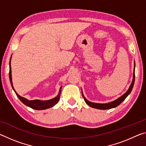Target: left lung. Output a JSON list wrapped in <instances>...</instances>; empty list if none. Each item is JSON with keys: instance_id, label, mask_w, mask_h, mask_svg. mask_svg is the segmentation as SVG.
Returning <instances> with one entry per match:
<instances>
[{"instance_id": "obj_1", "label": "left lung", "mask_w": 146, "mask_h": 146, "mask_svg": "<svg viewBox=\"0 0 146 146\" xmlns=\"http://www.w3.org/2000/svg\"><path fill=\"white\" fill-rule=\"evenodd\" d=\"M135 62L134 63V70H133V76L132 82H131V84L129 88V89H128V90L126 91V92L123 94V95L121 96V97H120L119 98H118L117 99L113 100V101H112V102H108V103H105V104L92 102H90V101H89V100L86 99V97H84V95H83V93H82V94L83 98H84V99L86 103L89 106H90V107L95 108V109H98V110H110V109L116 108L118 105H120V104L122 103L123 101L125 99V98H126L127 96L129 95L130 93L131 92V91L133 90V86H134V83H135Z\"/></svg>"}]
</instances>
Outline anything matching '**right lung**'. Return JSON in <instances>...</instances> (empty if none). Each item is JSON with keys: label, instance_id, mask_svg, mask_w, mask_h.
<instances>
[{"label": "right lung", "instance_id": "obj_1", "mask_svg": "<svg viewBox=\"0 0 146 146\" xmlns=\"http://www.w3.org/2000/svg\"><path fill=\"white\" fill-rule=\"evenodd\" d=\"M11 58L10 61H9V80H10V83L11 85V87L14 90L15 93H16L20 100L23 102L24 104L26 106H28V107L31 108L33 110H46V109L50 108L53 106H55V104H57L58 102L59 99H60V96L61 93V89L62 87H60V90H59V92L58 95L56 96V97L52 98V99L48 100H28L26 98H24L21 96H20L18 93H17L13 86V82H12V76H11Z\"/></svg>", "mask_w": 146, "mask_h": 146}]
</instances>
